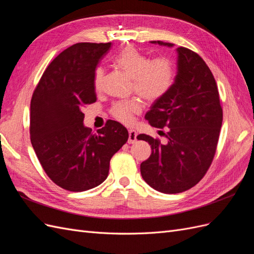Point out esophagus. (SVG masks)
<instances>
[{
	"mask_svg": "<svg viewBox=\"0 0 254 254\" xmlns=\"http://www.w3.org/2000/svg\"><path fill=\"white\" fill-rule=\"evenodd\" d=\"M129 132V137H128V143L129 144H133L136 142V131L134 129H129L128 130Z\"/></svg>",
	"mask_w": 254,
	"mask_h": 254,
	"instance_id": "34e87169",
	"label": "esophagus"
}]
</instances>
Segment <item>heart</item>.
I'll return each instance as SVG.
<instances>
[{
	"mask_svg": "<svg viewBox=\"0 0 254 254\" xmlns=\"http://www.w3.org/2000/svg\"><path fill=\"white\" fill-rule=\"evenodd\" d=\"M114 63L132 77V88L137 94L149 103L165 96L175 81V65L171 59L158 57L149 60L139 50L127 47L114 58ZM104 75L102 67L94 73L95 88H99ZM141 102L137 98L115 103L110 110L112 117L122 123H129L132 115L141 111Z\"/></svg>",
	"mask_w": 254,
	"mask_h": 254,
	"instance_id": "1",
	"label": "heart"
}]
</instances>
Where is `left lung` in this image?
Here are the masks:
<instances>
[{
  "label": "left lung",
  "mask_w": 254,
  "mask_h": 254,
  "mask_svg": "<svg viewBox=\"0 0 254 254\" xmlns=\"http://www.w3.org/2000/svg\"><path fill=\"white\" fill-rule=\"evenodd\" d=\"M172 48L173 43L150 41ZM177 75L172 89L152 104L145 119L152 127L165 129L166 141L139 134L148 142L150 157L141 163L145 182L161 193L190 190L209 170L216 152L222 109L214 76L197 53L178 48Z\"/></svg>",
  "instance_id": "obj_1"
}]
</instances>
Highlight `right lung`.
I'll use <instances>...</instances> for the list:
<instances>
[{
  "mask_svg": "<svg viewBox=\"0 0 254 254\" xmlns=\"http://www.w3.org/2000/svg\"><path fill=\"white\" fill-rule=\"evenodd\" d=\"M108 43H76L54 59L30 101V141L50 179L71 191L103 183L110 160L128 140L127 129L107 121L96 133L84 127V106L96 102L94 73Z\"/></svg>",
  "mask_w": 254,
  "mask_h": 254,
  "instance_id": "right-lung-1",
  "label": "right lung"
}]
</instances>
